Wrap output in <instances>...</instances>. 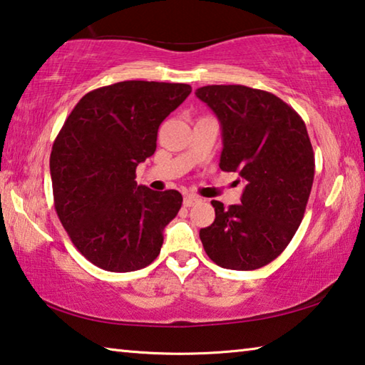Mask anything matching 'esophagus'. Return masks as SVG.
<instances>
[{"mask_svg": "<svg viewBox=\"0 0 365 365\" xmlns=\"http://www.w3.org/2000/svg\"><path fill=\"white\" fill-rule=\"evenodd\" d=\"M197 201H200V197H197L196 195H187L183 200V205L187 207H191V206H195Z\"/></svg>", "mask_w": 365, "mask_h": 365, "instance_id": "obj_1", "label": "esophagus"}]
</instances>
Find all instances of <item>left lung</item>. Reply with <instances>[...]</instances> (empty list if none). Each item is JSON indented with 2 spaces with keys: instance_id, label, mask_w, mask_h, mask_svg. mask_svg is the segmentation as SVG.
Wrapping results in <instances>:
<instances>
[{
  "instance_id": "8db88e82",
  "label": "left lung",
  "mask_w": 365,
  "mask_h": 365,
  "mask_svg": "<svg viewBox=\"0 0 365 365\" xmlns=\"http://www.w3.org/2000/svg\"><path fill=\"white\" fill-rule=\"evenodd\" d=\"M217 115L220 169L246 180L242 205L212 201L215 219L200 238L224 269L255 270L279 257L304 217L316 160L304 120L279 96L245 85L196 90Z\"/></svg>"
}]
</instances>
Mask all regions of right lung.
I'll return each instance as SVG.
<instances>
[{
    "instance_id": "obj_1",
    "label": "right lung",
    "mask_w": 365,
    "mask_h": 365,
    "mask_svg": "<svg viewBox=\"0 0 365 365\" xmlns=\"http://www.w3.org/2000/svg\"><path fill=\"white\" fill-rule=\"evenodd\" d=\"M190 93L187 83L145 80L101 86L76 104L54 140V209L96 267L133 272L159 256L164 227L183 197L137 185L135 170L156 151L160 123Z\"/></svg>"
}]
</instances>
